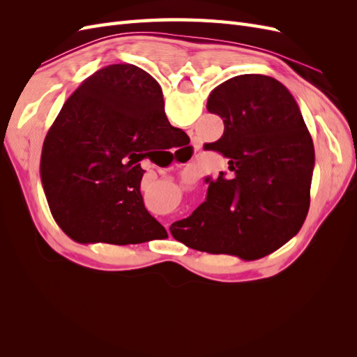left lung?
Segmentation results:
<instances>
[{"mask_svg": "<svg viewBox=\"0 0 357 357\" xmlns=\"http://www.w3.org/2000/svg\"><path fill=\"white\" fill-rule=\"evenodd\" d=\"M223 119L218 142L229 176L208 183L207 199L171 234L188 247L247 261L275 252L295 236L310 208L314 146L291 93L278 80L243 74L223 82L207 101Z\"/></svg>", "mask_w": 357, "mask_h": 357, "instance_id": "left-lung-1", "label": "left lung"}]
</instances>
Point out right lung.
<instances>
[{
	"instance_id": "add662e5",
	"label": "right lung",
	"mask_w": 357,
	"mask_h": 357,
	"mask_svg": "<svg viewBox=\"0 0 357 357\" xmlns=\"http://www.w3.org/2000/svg\"><path fill=\"white\" fill-rule=\"evenodd\" d=\"M186 134L171 126L159 83L131 63L93 73L62 105L41 150L53 219L77 243L117 245L167 231L144 207L142 162Z\"/></svg>"
}]
</instances>
